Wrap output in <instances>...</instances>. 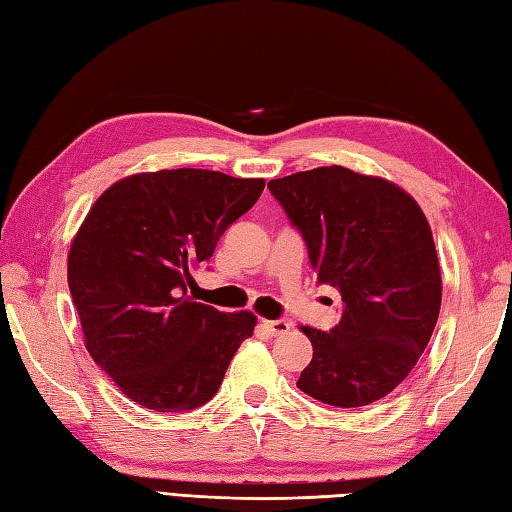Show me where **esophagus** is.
<instances>
[{
    "label": "esophagus",
    "instance_id": "obj_1",
    "mask_svg": "<svg viewBox=\"0 0 512 512\" xmlns=\"http://www.w3.org/2000/svg\"><path fill=\"white\" fill-rule=\"evenodd\" d=\"M262 325L266 328V332L270 334V336H281V334H288L290 332V321H284V319H277V321H268V319H264L262 321Z\"/></svg>",
    "mask_w": 512,
    "mask_h": 512
}]
</instances>
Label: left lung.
Here are the masks:
<instances>
[{
  "instance_id": "left-lung-1",
  "label": "left lung",
  "mask_w": 512,
  "mask_h": 512,
  "mask_svg": "<svg viewBox=\"0 0 512 512\" xmlns=\"http://www.w3.org/2000/svg\"><path fill=\"white\" fill-rule=\"evenodd\" d=\"M306 239L319 284L341 292L330 332L303 325L312 361L297 387L332 407H365L394 391L427 347L442 303L431 226L398 184L339 165L270 180Z\"/></svg>"
}]
</instances>
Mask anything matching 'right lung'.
Masks as SVG:
<instances>
[{
  "label": "right lung",
  "mask_w": 512,
  "mask_h": 512,
  "mask_svg": "<svg viewBox=\"0 0 512 512\" xmlns=\"http://www.w3.org/2000/svg\"><path fill=\"white\" fill-rule=\"evenodd\" d=\"M264 184L162 169L118 180L94 202L72 239L68 286L85 347L129 400L167 413L217 394L257 317L193 301L187 281Z\"/></svg>",
  "instance_id": "add662e5"
}]
</instances>
